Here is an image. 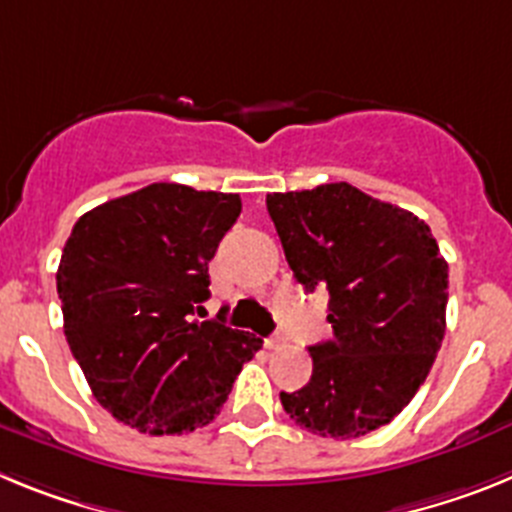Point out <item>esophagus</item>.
<instances>
[{
    "label": "esophagus",
    "instance_id": "1",
    "mask_svg": "<svg viewBox=\"0 0 512 512\" xmlns=\"http://www.w3.org/2000/svg\"><path fill=\"white\" fill-rule=\"evenodd\" d=\"M264 346L269 348V351H274V348H279V346H282V338H279V336H271V338H266V341H264Z\"/></svg>",
    "mask_w": 512,
    "mask_h": 512
}]
</instances>
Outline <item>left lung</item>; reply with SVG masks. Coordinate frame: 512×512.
Instances as JSON below:
<instances>
[{"label":"left lung","instance_id":"left-lung-1","mask_svg":"<svg viewBox=\"0 0 512 512\" xmlns=\"http://www.w3.org/2000/svg\"><path fill=\"white\" fill-rule=\"evenodd\" d=\"M266 210L297 282L328 289L333 325L284 410L325 438L377 431L413 400L446 330L449 264L431 228L348 182L266 194Z\"/></svg>","mask_w":512,"mask_h":512}]
</instances>
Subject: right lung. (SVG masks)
Returning a JSON list of instances; mask_svg holds the SVG:
<instances>
[{
    "label": "right lung",
    "mask_w": 512,
    "mask_h": 512,
    "mask_svg": "<svg viewBox=\"0 0 512 512\" xmlns=\"http://www.w3.org/2000/svg\"><path fill=\"white\" fill-rule=\"evenodd\" d=\"M241 197L158 182L94 207L63 246V333L112 418L153 436L207 425L261 338L197 320Z\"/></svg>",
    "instance_id": "right-lung-1"
}]
</instances>
